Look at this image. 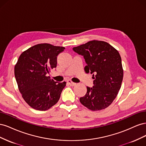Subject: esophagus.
Here are the masks:
<instances>
[{
  "label": "esophagus",
  "instance_id": "esophagus-1",
  "mask_svg": "<svg viewBox=\"0 0 146 146\" xmlns=\"http://www.w3.org/2000/svg\"><path fill=\"white\" fill-rule=\"evenodd\" d=\"M67 83L69 84V85L70 86H75V85H76V83L72 82L71 80H68V81H67Z\"/></svg>",
  "mask_w": 146,
  "mask_h": 146
}]
</instances>
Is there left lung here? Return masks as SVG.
Listing matches in <instances>:
<instances>
[{
    "instance_id": "8db88e82",
    "label": "left lung",
    "mask_w": 146,
    "mask_h": 146,
    "mask_svg": "<svg viewBox=\"0 0 146 146\" xmlns=\"http://www.w3.org/2000/svg\"><path fill=\"white\" fill-rule=\"evenodd\" d=\"M83 56L86 72L92 74L94 86H86V94L80 98L81 104L92 111L105 109L117 95L123 79L122 61L119 52L108 43L91 41L72 48Z\"/></svg>"
}]
</instances>
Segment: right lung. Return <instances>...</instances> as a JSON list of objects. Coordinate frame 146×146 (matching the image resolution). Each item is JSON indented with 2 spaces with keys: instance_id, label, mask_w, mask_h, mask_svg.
Listing matches in <instances>:
<instances>
[{
  "instance_id": "1",
  "label": "right lung",
  "mask_w": 146,
  "mask_h": 146,
  "mask_svg": "<svg viewBox=\"0 0 146 146\" xmlns=\"http://www.w3.org/2000/svg\"><path fill=\"white\" fill-rule=\"evenodd\" d=\"M63 47L39 44L21 54L15 67L19 90L28 105L46 111L57 103L66 82H55L47 76L56 66V58Z\"/></svg>"
}]
</instances>
